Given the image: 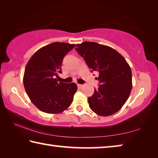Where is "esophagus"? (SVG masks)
<instances>
[{"instance_id": "esophagus-1", "label": "esophagus", "mask_w": 158, "mask_h": 158, "mask_svg": "<svg viewBox=\"0 0 158 158\" xmlns=\"http://www.w3.org/2000/svg\"><path fill=\"white\" fill-rule=\"evenodd\" d=\"M77 87H78V89H81V88L83 87V85L78 84H77Z\"/></svg>"}]
</instances>
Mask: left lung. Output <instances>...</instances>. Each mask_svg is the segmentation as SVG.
<instances>
[{
    "mask_svg": "<svg viewBox=\"0 0 158 158\" xmlns=\"http://www.w3.org/2000/svg\"><path fill=\"white\" fill-rule=\"evenodd\" d=\"M76 50L90 69L99 73L100 87L88 98L90 109L102 116L116 113L126 102L132 90L129 64L113 48L96 42L77 44Z\"/></svg>",
    "mask_w": 158,
    "mask_h": 158,
    "instance_id": "8db88e82",
    "label": "left lung"
}]
</instances>
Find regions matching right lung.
<instances>
[{"instance_id": "right-lung-1", "label": "right lung", "mask_w": 158, "mask_h": 158, "mask_svg": "<svg viewBox=\"0 0 158 158\" xmlns=\"http://www.w3.org/2000/svg\"><path fill=\"white\" fill-rule=\"evenodd\" d=\"M75 47L74 44L53 42L40 48L26 64L23 85L33 105L47 114H57L73 102L77 86L58 79L62 73L61 65L65 56Z\"/></svg>"}]
</instances>
